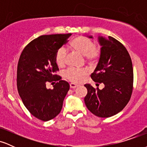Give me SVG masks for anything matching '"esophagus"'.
Wrapping results in <instances>:
<instances>
[{
	"instance_id": "1",
	"label": "esophagus",
	"mask_w": 147,
	"mask_h": 147,
	"mask_svg": "<svg viewBox=\"0 0 147 147\" xmlns=\"http://www.w3.org/2000/svg\"><path fill=\"white\" fill-rule=\"evenodd\" d=\"M78 84H74V83H71L70 84V87L71 88H75L78 87Z\"/></svg>"
}]
</instances>
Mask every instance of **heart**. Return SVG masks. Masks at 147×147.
Listing matches in <instances>:
<instances>
[{"label": "heart", "instance_id": "1", "mask_svg": "<svg viewBox=\"0 0 147 147\" xmlns=\"http://www.w3.org/2000/svg\"><path fill=\"white\" fill-rule=\"evenodd\" d=\"M70 46L85 56L86 59L89 63H93L98 60L100 57V50L95 46V43L90 38L84 36H79L72 40ZM67 51L65 48H61L57 52L55 55V61L59 66L62 67L66 63ZM87 74L85 69H76L69 68L65 70L64 76L72 82H78L84 78Z\"/></svg>", "mask_w": 147, "mask_h": 147}]
</instances>
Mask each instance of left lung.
<instances>
[{"mask_svg": "<svg viewBox=\"0 0 147 147\" xmlns=\"http://www.w3.org/2000/svg\"><path fill=\"white\" fill-rule=\"evenodd\" d=\"M92 38V36H88ZM101 54L98 64L90 77L96 86L102 83V90L85 84L84 97L89 111L99 117H110L123 110L133 92V70L129 52L123 44L112 36L98 38Z\"/></svg>", "mask_w": 147, "mask_h": 147, "instance_id": "8db88e82", "label": "left lung"}]
</instances>
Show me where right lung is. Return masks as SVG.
Instances as JSON below:
<instances>
[{"mask_svg":"<svg viewBox=\"0 0 147 147\" xmlns=\"http://www.w3.org/2000/svg\"><path fill=\"white\" fill-rule=\"evenodd\" d=\"M72 34L42 35L23 49L17 66V88L29 112L40 120L49 121L59 114L70 85L61 80L55 61L61 47ZM55 83L53 89L46 84Z\"/></svg>","mask_w":147,"mask_h":147,"instance_id":"1","label":"right lung"}]
</instances>
